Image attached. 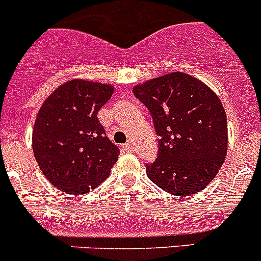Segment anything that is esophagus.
Instances as JSON below:
<instances>
[{
    "mask_svg": "<svg viewBox=\"0 0 261 261\" xmlns=\"http://www.w3.org/2000/svg\"><path fill=\"white\" fill-rule=\"evenodd\" d=\"M122 147H123V151H126V152L134 151V146H133V144H131V143H126Z\"/></svg>",
    "mask_w": 261,
    "mask_h": 261,
    "instance_id": "34e87169",
    "label": "esophagus"
}]
</instances>
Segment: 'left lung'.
Wrapping results in <instances>:
<instances>
[{"instance_id":"1","label":"left lung","mask_w":261,"mask_h":261,"mask_svg":"<svg viewBox=\"0 0 261 261\" xmlns=\"http://www.w3.org/2000/svg\"><path fill=\"white\" fill-rule=\"evenodd\" d=\"M134 94L160 138L158 158L146 163L150 180L179 197L206 188L227 154V118L217 94L181 72L139 84Z\"/></svg>"}]
</instances>
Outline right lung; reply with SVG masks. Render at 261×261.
<instances>
[{"instance_id": "right-lung-1", "label": "right lung", "mask_w": 261, "mask_h": 261, "mask_svg": "<svg viewBox=\"0 0 261 261\" xmlns=\"http://www.w3.org/2000/svg\"><path fill=\"white\" fill-rule=\"evenodd\" d=\"M114 87L73 80L45 99L33 130V151L40 170L54 187L82 196L110 174L120 149L106 136L97 114Z\"/></svg>"}]
</instances>
